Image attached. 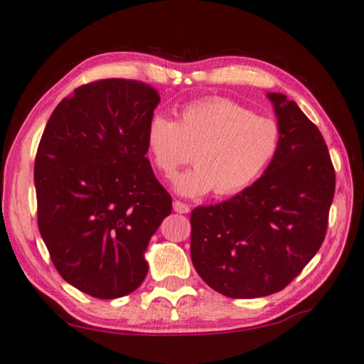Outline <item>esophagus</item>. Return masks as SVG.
I'll return each instance as SVG.
<instances>
[{"label": "esophagus", "instance_id": "1", "mask_svg": "<svg viewBox=\"0 0 364 364\" xmlns=\"http://www.w3.org/2000/svg\"><path fill=\"white\" fill-rule=\"evenodd\" d=\"M173 210L176 211V213H188L189 205L188 203H183L180 200H175L173 202Z\"/></svg>", "mask_w": 364, "mask_h": 364}]
</instances>
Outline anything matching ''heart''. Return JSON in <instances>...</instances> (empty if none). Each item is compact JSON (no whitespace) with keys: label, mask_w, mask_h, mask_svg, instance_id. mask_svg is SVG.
<instances>
[{"label":"heart","mask_w":364,"mask_h":364,"mask_svg":"<svg viewBox=\"0 0 364 364\" xmlns=\"http://www.w3.org/2000/svg\"><path fill=\"white\" fill-rule=\"evenodd\" d=\"M144 143L165 178L186 164L189 149H194L196 167L173 180L178 194L200 197L213 189L224 197L240 193L262 175L279 151L280 129L272 117L213 97L184 105L176 121L162 114L151 117Z\"/></svg>","instance_id":"heart-1"}]
</instances>
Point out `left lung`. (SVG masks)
Listing matches in <instances>:
<instances>
[{
    "label": "left lung",
    "instance_id": "left-lung-1",
    "mask_svg": "<svg viewBox=\"0 0 364 364\" xmlns=\"http://www.w3.org/2000/svg\"><path fill=\"white\" fill-rule=\"evenodd\" d=\"M280 146L262 176L229 200L191 213V259L215 291L274 294L325 240L336 175L320 130L287 95L269 92Z\"/></svg>",
    "mask_w": 364,
    "mask_h": 364
}]
</instances>
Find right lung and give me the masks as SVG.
Instances as JSON below:
<instances>
[{"label": "right lung", "mask_w": 364, "mask_h": 364, "mask_svg": "<svg viewBox=\"0 0 364 364\" xmlns=\"http://www.w3.org/2000/svg\"><path fill=\"white\" fill-rule=\"evenodd\" d=\"M159 102L138 81L85 84L57 105L39 141V232L63 280L98 299L141 285L148 243L171 213L144 143Z\"/></svg>", "instance_id": "1"}]
</instances>
